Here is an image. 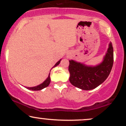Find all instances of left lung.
I'll use <instances>...</instances> for the list:
<instances>
[{
    "mask_svg": "<svg viewBox=\"0 0 126 126\" xmlns=\"http://www.w3.org/2000/svg\"><path fill=\"white\" fill-rule=\"evenodd\" d=\"M113 62V47L110 43L103 61L97 66H89L69 60V81L73 86L82 90L94 89L103 83L109 76Z\"/></svg>",
    "mask_w": 126,
    "mask_h": 126,
    "instance_id": "8db88e82",
    "label": "left lung"
}]
</instances>
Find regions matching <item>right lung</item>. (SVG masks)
Masks as SVG:
<instances>
[{
  "mask_svg": "<svg viewBox=\"0 0 126 126\" xmlns=\"http://www.w3.org/2000/svg\"><path fill=\"white\" fill-rule=\"evenodd\" d=\"M61 60H62V59H60V60H59V62H57V63H56V64H55L54 66L51 68V69H53V67H56V66H57V65H59V63H60V61H61ZM50 71H51V70H50ZM50 73H49L48 76V78H47V79H46V80H45V81L43 82V83H41V84L37 86H34V87H27V89H30V90H32V91H40V90H41V89H44V88L48 86L49 84H50V80H50Z\"/></svg>",
  "mask_w": 126,
  "mask_h": 126,
  "instance_id": "right-lung-1",
  "label": "right lung"
}]
</instances>
